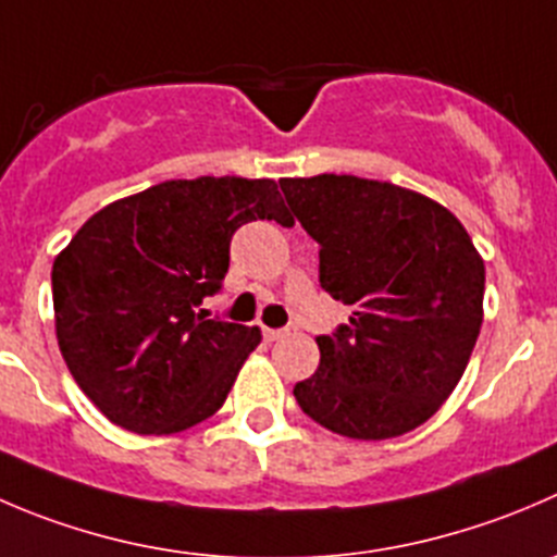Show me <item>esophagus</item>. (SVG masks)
Instances as JSON below:
<instances>
[{"mask_svg": "<svg viewBox=\"0 0 557 557\" xmlns=\"http://www.w3.org/2000/svg\"><path fill=\"white\" fill-rule=\"evenodd\" d=\"M263 337H267L269 343H274V339L288 337V329H269V326H263Z\"/></svg>", "mask_w": 557, "mask_h": 557, "instance_id": "1", "label": "esophagus"}]
</instances>
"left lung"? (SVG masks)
<instances>
[{"label": "left lung", "mask_w": 557, "mask_h": 557, "mask_svg": "<svg viewBox=\"0 0 557 557\" xmlns=\"http://www.w3.org/2000/svg\"><path fill=\"white\" fill-rule=\"evenodd\" d=\"M321 245V288L354 307L315 337L321 364L294 386L312 422L356 441L424 424L455 392L484 318V261L460 220L392 182L280 180Z\"/></svg>", "instance_id": "8db88e82"}]
</instances>
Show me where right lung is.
<instances>
[{"label":"right lung","mask_w":557,"mask_h":557,"mask_svg":"<svg viewBox=\"0 0 557 557\" xmlns=\"http://www.w3.org/2000/svg\"><path fill=\"white\" fill-rule=\"evenodd\" d=\"M288 218L274 180L198 176L119 198L53 261V318L67 370L106 419L171 435L223 408L261 329L209 318L231 236Z\"/></svg>","instance_id":"right-lung-1"}]
</instances>
